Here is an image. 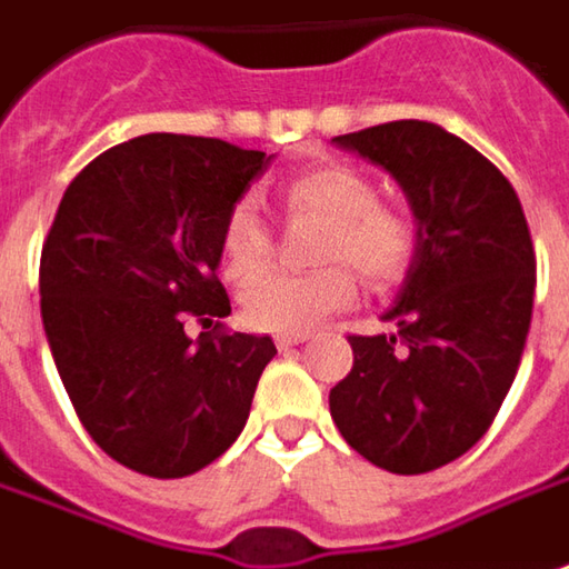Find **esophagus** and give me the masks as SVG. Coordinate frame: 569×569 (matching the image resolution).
Returning <instances> with one entry per match:
<instances>
[{
  "instance_id": "34e87169",
  "label": "esophagus",
  "mask_w": 569,
  "mask_h": 569,
  "mask_svg": "<svg viewBox=\"0 0 569 569\" xmlns=\"http://www.w3.org/2000/svg\"><path fill=\"white\" fill-rule=\"evenodd\" d=\"M303 341H307V336H300V332H297V336H278L274 345H278V351H291V348L303 345Z\"/></svg>"
}]
</instances>
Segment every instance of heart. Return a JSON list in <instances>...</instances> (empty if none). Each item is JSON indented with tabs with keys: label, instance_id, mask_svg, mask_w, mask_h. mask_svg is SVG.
I'll return each mask as SVG.
<instances>
[{
	"label": "heart",
	"instance_id": "heart-1",
	"mask_svg": "<svg viewBox=\"0 0 569 569\" xmlns=\"http://www.w3.org/2000/svg\"><path fill=\"white\" fill-rule=\"evenodd\" d=\"M284 218L322 221L313 240V259L326 262L310 272H266L272 259V230L252 199L233 202L221 230V269L240 284V317L262 332L297 336L319 319L355 300V266L370 288L399 284L418 256V224L399 206L380 199L373 177L351 164H326L297 173L278 189Z\"/></svg>",
	"mask_w": 569,
	"mask_h": 569
}]
</instances>
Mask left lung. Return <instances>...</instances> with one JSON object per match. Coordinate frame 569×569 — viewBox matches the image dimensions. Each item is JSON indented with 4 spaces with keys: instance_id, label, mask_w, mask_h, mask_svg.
Returning a JSON list of instances; mask_svg holds the SVG:
<instances>
[{
    "instance_id": "obj_1",
    "label": "left lung",
    "mask_w": 569,
    "mask_h": 569,
    "mask_svg": "<svg viewBox=\"0 0 569 569\" xmlns=\"http://www.w3.org/2000/svg\"><path fill=\"white\" fill-rule=\"evenodd\" d=\"M332 142L399 180L418 256L382 317L396 336H348L355 367L329 411L367 462L433 471L488 433L516 380L536 297L529 224L510 180L433 122H382Z\"/></svg>"
}]
</instances>
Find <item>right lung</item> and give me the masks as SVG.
Returning a JSON list of instances; mask_svg holds the SVG:
<instances>
[{"mask_svg": "<svg viewBox=\"0 0 569 569\" xmlns=\"http://www.w3.org/2000/svg\"><path fill=\"white\" fill-rule=\"evenodd\" d=\"M266 151L151 132L69 183L40 252V313L78 421L110 459L187 478L240 437L272 361L269 336L228 332L218 281L228 211ZM199 321V340L182 326Z\"/></svg>", "mask_w": 569, "mask_h": 569, "instance_id": "add662e5", "label": "right lung"}]
</instances>
